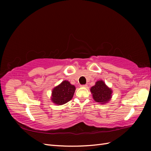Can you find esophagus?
<instances>
[{
	"label": "esophagus",
	"mask_w": 151,
	"mask_h": 151,
	"mask_svg": "<svg viewBox=\"0 0 151 151\" xmlns=\"http://www.w3.org/2000/svg\"><path fill=\"white\" fill-rule=\"evenodd\" d=\"M81 88H87V87H88V86H87L86 84V85H81Z\"/></svg>",
	"instance_id": "obj_1"
}]
</instances>
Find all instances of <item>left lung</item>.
I'll use <instances>...</instances> for the list:
<instances>
[{"label":"left lung","instance_id":"8db88e82","mask_svg":"<svg viewBox=\"0 0 151 151\" xmlns=\"http://www.w3.org/2000/svg\"><path fill=\"white\" fill-rule=\"evenodd\" d=\"M90 91L93 99L99 104H106L110 101L112 98V89L102 80L96 82L95 85L91 87Z\"/></svg>","mask_w":151,"mask_h":151}]
</instances>
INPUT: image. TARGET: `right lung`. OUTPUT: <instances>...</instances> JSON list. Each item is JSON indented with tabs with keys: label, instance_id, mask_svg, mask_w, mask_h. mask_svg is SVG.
<instances>
[{
	"label": "right lung",
	"instance_id": "obj_1",
	"mask_svg": "<svg viewBox=\"0 0 151 151\" xmlns=\"http://www.w3.org/2000/svg\"><path fill=\"white\" fill-rule=\"evenodd\" d=\"M76 91V87L69 81H63L52 89L51 100L56 105H62L72 99Z\"/></svg>",
	"mask_w": 151,
	"mask_h": 151
}]
</instances>
